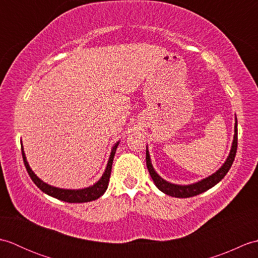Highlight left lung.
<instances>
[{"mask_svg": "<svg viewBox=\"0 0 258 258\" xmlns=\"http://www.w3.org/2000/svg\"><path fill=\"white\" fill-rule=\"evenodd\" d=\"M234 132H235L234 140L232 143L231 152H229L228 157L226 158L225 163L221 166V168L217 169V171L214 174H212L211 176H208L204 179L199 180V182L189 184V185H177V184L169 183L167 180L163 179L160 175L156 173L154 167H153L150 153L146 147V165L153 182H154V184L156 185V187L160 190H162L163 193L173 197H179V199H186V197L196 196L201 193H204V191H206L207 189L212 188L213 186H215L218 182H221V180L224 178V176L227 174V172L229 171V168H231L232 164L235 160V155H236V151H237V118H235Z\"/></svg>", "mask_w": 258, "mask_h": 258, "instance_id": "left-lung-1", "label": "left lung"}]
</instances>
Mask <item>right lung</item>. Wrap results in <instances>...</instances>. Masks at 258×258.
Segmentation results:
<instances>
[{
    "label": "right lung",
    "mask_w": 258,
    "mask_h": 258,
    "mask_svg": "<svg viewBox=\"0 0 258 258\" xmlns=\"http://www.w3.org/2000/svg\"><path fill=\"white\" fill-rule=\"evenodd\" d=\"M118 144H119V142L115 143V145L112 147L111 155H109L105 172L103 173L102 177L98 179L95 184H93L92 186H89V187L81 188V189L58 188V187H54V186L48 185L45 182H43V180L38 178L34 174V172L31 169L29 163H27V161H26L25 153L23 151V145L22 144L21 145H22V156H23V161H24V165L26 167V171H27V173H29L30 177L32 178L33 182H34V184L43 191V193L50 195V196L54 197V199H57L59 201L67 202V203H86V202L97 200L98 197H101L107 189L108 180H109V177H111V171H112V164H113V160H114V155H115V152H116Z\"/></svg>",
    "instance_id": "obj_1"
}]
</instances>
